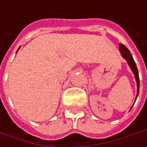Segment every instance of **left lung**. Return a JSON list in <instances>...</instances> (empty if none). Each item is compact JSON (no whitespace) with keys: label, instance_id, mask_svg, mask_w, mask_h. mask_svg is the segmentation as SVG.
<instances>
[{"label":"left lung","instance_id":"left-lung-1","mask_svg":"<svg viewBox=\"0 0 147 147\" xmlns=\"http://www.w3.org/2000/svg\"><path fill=\"white\" fill-rule=\"evenodd\" d=\"M119 51L121 53L122 57L123 59H126L127 65H129L131 70L133 73L134 76H135V79H136V82H137V88H138V91H137V96H136V100L138 98V96L139 93V87H140V81H139V75H138V68H137V65L136 63L134 61V59L133 58V55H131L130 51H128V49L121 43L119 44ZM132 109V108H131Z\"/></svg>","mask_w":147,"mask_h":147}]
</instances>
